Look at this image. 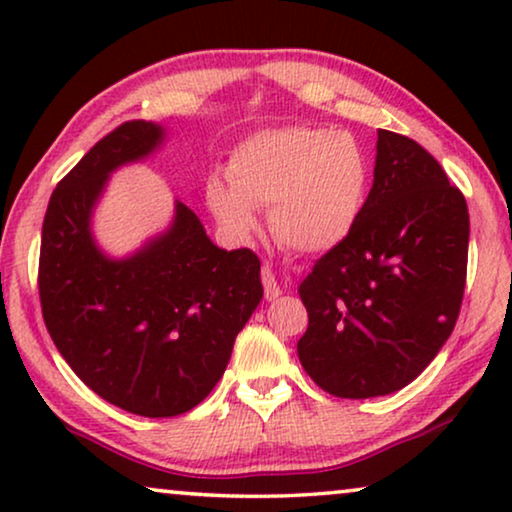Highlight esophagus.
Listing matches in <instances>:
<instances>
[{
  "instance_id": "esophagus-1",
  "label": "esophagus",
  "mask_w": 512,
  "mask_h": 512,
  "mask_svg": "<svg viewBox=\"0 0 512 512\" xmlns=\"http://www.w3.org/2000/svg\"><path fill=\"white\" fill-rule=\"evenodd\" d=\"M261 282H263V289H265V298L275 300V298L282 296V284H279L275 270H272L270 265H265V268H263Z\"/></svg>"
}]
</instances>
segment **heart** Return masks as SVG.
I'll return each instance as SVG.
<instances>
[{
	"instance_id": "1",
	"label": "heart",
	"mask_w": 512,
	"mask_h": 512,
	"mask_svg": "<svg viewBox=\"0 0 512 512\" xmlns=\"http://www.w3.org/2000/svg\"><path fill=\"white\" fill-rule=\"evenodd\" d=\"M228 179L207 181L209 209L228 233L251 235L256 207H270L279 242L321 254L352 235L368 202L373 167L352 132L275 128L237 146Z\"/></svg>"
}]
</instances>
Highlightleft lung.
Instances as JSON below:
<instances>
[{"label": "left lung", "instance_id": "left-lung-1", "mask_svg": "<svg viewBox=\"0 0 512 512\" xmlns=\"http://www.w3.org/2000/svg\"><path fill=\"white\" fill-rule=\"evenodd\" d=\"M373 188L352 235L298 286L305 373L340 398L410 384L450 338L466 286L468 207L415 139L377 130Z\"/></svg>", "mask_w": 512, "mask_h": 512}]
</instances>
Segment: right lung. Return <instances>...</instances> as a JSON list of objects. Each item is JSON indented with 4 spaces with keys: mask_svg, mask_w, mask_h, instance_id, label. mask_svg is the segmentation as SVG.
<instances>
[{
    "mask_svg": "<svg viewBox=\"0 0 512 512\" xmlns=\"http://www.w3.org/2000/svg\"><path fill=\"white\" fill-rule=\"evenodd\" d=\"M165 137L151 121L118 125L60 181L41 228L39 298L55 347L97 396L142 417H174L205 401L263 298L254 251L216 247L179 200L170 226L130 256L95 242L109 177Z\"/></svg>",
    "mask_w": 512,
    "mask_h": 512,
    "instance_id": "right-lung-1",
    "label": "right lung"
}]
</instances>
